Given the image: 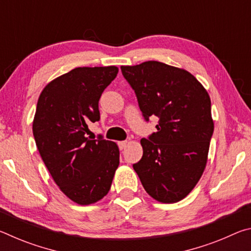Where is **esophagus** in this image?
I'll return each mask as SVG.
<instances>
[{
  "label": "esophagus",
  "instance_id": "esophagus-1",
  "mask_svg": "<svg viewBox=\"0 0 251 251\" xmlns=\"http://www.w3.org/2000/svg\"><path fill=\"white\" fill-rule=\"evenodd\" d=\"M118 146H120L121 150H124V148L127 146V142H126V141L120 142V143H118Z\"/></svg>",
  "mask_w": 251,
  "mask_h": 251
}]
</instances>
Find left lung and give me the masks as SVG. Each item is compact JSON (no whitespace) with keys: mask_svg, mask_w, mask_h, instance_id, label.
<instances>
[{"mask_svg":"<svg viewBox=\"0 0 251 251\" xmlns=\"http://www.w3.org/2000/svg\"><path fill=\"white\" fill-rule=\"evenodd\" d=\"M145 120L159 118L142 138V159L133 165L147 194L164 203L180 201L201 179L214 133L210 97L188 71L157 61L121 66Z\"/></svg>","mask_w":251,"mask_h":251,"instance_id":"8db88e82","label":"left lung"}]
</instances>
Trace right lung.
<instances>
[{"label":"right lung","mask_w":251,"mask_h":251,"mask_svg":"<svg viewBox=\"0 0 251 251\" xmlns=\"http://www.w3.org/2000/svg\"><path fill=\"white\" fill-rule=\"evenodd\" d=\"M118 67H76L46 85L37 100L33 135L50 176L66 197L87 206L109 192L120 165L116 143L86 137L100 121L101 93Z\"/></svg>","instance_id":"right-lung-1"}]
</instances>
